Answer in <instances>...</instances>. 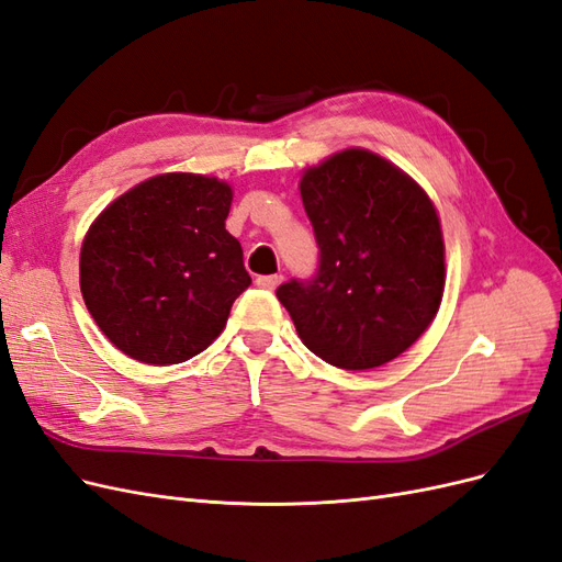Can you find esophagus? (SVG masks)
<instances>
[{
  "label": "esophagus",
  "instance_id": "1",
  "mask_svg": "<svg viewBox=\"0 0 562 562\" xmlns=\"http://www.w3.org/2000/svg\"><path fill=\"white\" fill-rule=\"evenodd\" d=\"M281 281H283L281 274H271V277H258V281H255V283L265 288V291H274V288H279Z\"/></svg>",
  "mask_w": 562,
  "mask_h": 562
}]
</instances>
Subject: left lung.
I'll list each match as a JSON object with an SVG mask.
<instances>
[{
    "mask_svg": "<svg viewBox=\"0 0 562 562\" xmlns=\"http://www.w3.org/2000/svg\"><path fill=\"white\" fill-rule=\"evenodd\" d=\"M300 194L321 248L318 274L277 291L300 339L345 370L394 361L431 326L446 291L434 201L403 168L363 147L304 168Z\"/></svg>",
    "mask_w": 562,
    "mask_h": 562,
    "instance_id": "1",
    "label": "left lung"
}]
</instances>
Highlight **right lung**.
<instances>
[{"label": "right lung", "mask_w": 562, "mask_h": 562, "mask_svg": "<svg viewBox=\"0 0 562 562\" xmlns=\"http://www.w3.org/2000/svg\"><path fill=\"white\" fill-rule=\"evenodd\" d=\"M232 184L201 173L151 176L100 213L79 252V285L98 328L131 359L182 363L225 330L250 285L225 229Z\"/></svg>", "instance_id": "obj_1"}]
</instances>
